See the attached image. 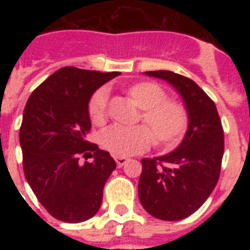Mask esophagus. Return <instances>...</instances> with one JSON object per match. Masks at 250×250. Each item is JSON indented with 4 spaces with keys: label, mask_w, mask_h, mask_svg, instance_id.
Listing matches in <instances>:
<instances>
[{
    "label": "esophagus",
    "mask_w": 250,
    "mask_h": 250,
    "mask_svg": "<svg viewBox=\"0 0 250 250\" xmlns=\"http://www.w3.org/2000/svg\"><path fill=\"white\" fill-rule=\"evenodd\" d=\"M127 158L125 157H115V162H116V166L118 167H122V166H125V163H127Z\"/></svg>",
    "instance_id": "1"
}]
</instances>
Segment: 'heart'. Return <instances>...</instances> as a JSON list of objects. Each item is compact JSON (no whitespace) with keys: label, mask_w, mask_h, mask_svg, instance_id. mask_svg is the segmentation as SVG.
Wrapping results in <instances>:
<instances>
[{"label":"heart","mask_w":250,"mask_h":250,"mask_svg":"<svg viewBox=\"0 0 250 250\" xmlns=\"http://www.w3.org/2000/svg\"><path fill=\"white\" fill-rule=\"evenodd\" d=\"M130 96L143 108V122L151 127L157 139L162 143L175 141L184 132L188 116L185 108L177 102L166 100V92L155 83H138L128 89ZM108 91L100 88L89 100L88 111L95 125L105 119ZM154 136L145 125L125 127L115 125L100 134V145L104 150L116 157H130L147 150L151 146Z\"/></svg>","instance_id":"1"}]
</instances>
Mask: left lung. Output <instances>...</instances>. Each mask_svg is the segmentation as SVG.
<instances>
[{
	"instance_id": "obj_1",
	"label": "left lung",
	"mask_w": 250,
	"mask_h": 250,
	"mask_svg": "<svg viewBox=\"0 0 250 250\" xmlns=\"http://www.w3.org/2000/svg\"><path fill=\"white\" fill-rule=\"evenodd\" d=\"M145 75L167 82L181 95L188 122L184 139L174 151L142 159L139 201L158 220H184L202 206L217 185L224 130L214 102L193 80L171 71Z\"/></svg>"
}]
</instances>
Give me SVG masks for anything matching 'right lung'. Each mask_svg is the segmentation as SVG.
Listing matches in <instances>:
<instances>
[{
	"mask_svg": "<svg viewBox=\"0 0 250 250\" xmlns=\"http://www.w3.org/2000/svg\"><path fill=\"white\" fill-rule=\"evenodd\" d=\"M119 75L64 66L26 102L20 128L25 178L56 220L79 224L100 209L104 185L116 163L108 151L87 141L88 104L98 88ZM80 153L94 159L80 164Z\"/></svg>",
	"mask_w": 250,
	"mask_h": 250,
	"instance_id": "obj_1",
	"label": "right lung"
}]
</instances>
